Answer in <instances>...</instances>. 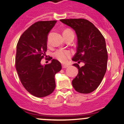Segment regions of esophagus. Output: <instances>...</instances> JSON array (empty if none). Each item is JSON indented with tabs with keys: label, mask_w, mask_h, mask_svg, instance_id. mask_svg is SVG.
<instances>
[{
	"label": "esophagus",
	"mask_w": 124,
	"mask_h": 124,
	"mask_svg": "<svg viewBox=\"0 0 124 124\" xmlns=\"http://www.w3.org/2000/svg\"><path fill=\"white\" fill-rule=\"evenodd\" d=\"M69 67V66L68 65H66V64H62V67L63 68V69H66V68H67Z\"/></svg>",
	"instance_id": "34e87169"
}]
</instances>
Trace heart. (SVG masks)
Wrapping results in <instances>:
<instances>
[{"label":"heart","mask_w":124,"mask_h":124,"mask_svg":"<svg viewBox=\"0 0 124 124\" xmlns=\"http://www.w3.org/2000/svg\"><path fill=\"white\" fill-rule=\"evenodd\" d=\"M68 33H73L72 31L69 29L64 30L63 32V34H67ZM72 55V53L68 50H62V49H60V50H57L54 53V57H55L56 59L62 62H66L70 59V57H71Z\"/></svg>","instance_id":"1"}]
</instances>
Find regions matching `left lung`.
Instances as JSON below:
<instances>
[{
    "instance_id": "left-lung-1",
    "label": "left lung",
    "mask_w": 124,
    "mask_h": 124,
    "mask_svg": "<svg viewBox=\"0 0 124 124\" xmlns=\"http://www.w3.org/2000/svg\"><path fill=\"white\" fill-rule=\"evenodd\" d=\"M75 31L78 37L77 53L72 60L83 62L78 73L72 81L74 89L81 93H89L98 88L106 71L108 51L104 37L99 30L88 20L79 19H61Z\"/></svg>"
}]
</instances>
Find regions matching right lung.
<instances>
[{
	"label": "right lung",
	"mask_w": 124,
	"mask_h": 124,
	"mask_svg": "<svg viewBox=\"0 0 124 124\" xmlns=\"http://www.w3.org/2000/svg\"><path fill=\"white\" fill-rule=\"evenodd\" d=\"M57 21H38L32 25L20 37L17 44L15 66L25 89L38 98L49 95L54 90V76L62 70V64L55 59L44 66L41 60L47 57V35ZM53 58L49 57V60Z\"/></svg>",
	"instance_id": "1"
}]
</instances>
